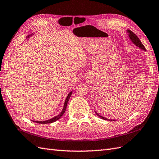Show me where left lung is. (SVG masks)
I'll use <instances>...</instances> for the list:
<instances>
[{"label": "left lung", "mask_w": 159, "mask_h": 159, "mask_svg": "<svg viewBox=\"0 0 159 159\" xmlns=\"http://www.w3.org/2000/svg\"><path fill=\"white\" fill-rule=\"evenodd\" d=\"M127 33H129V37L130 38V39L132 41L133 43H135L137 47H139V48L142 49V50H146L144 45L142 44V42H141V41L139 40V39L138 38V37H137V35L133 33V32H132L131 30H127ZM97 115L98 116V117H100L101 119L105 120H109V119H107L106 118H104V117H103V116L98 115V114H97Z\"/></svg>", "instance_id": "left-lung-1"}]
</instances>
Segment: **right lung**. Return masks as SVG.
Segmentation results:
<instances>
[{"instance_id": "add662e5", "label": "right lung", "mask_w": 159, "mask_h": 159, "mask_svg": "<svg viewBox=\"0 0 159 159\" xmlns=\"http://www.w3.org/2000/svg\"><path fill=\"white\" fill-rule=\"evenodd\" d=\"M30 36V35L28 36V38H29ZM71 94H72V92H70L69 94H68L67 97L66 98V100H65V104H64V107H63V109L62 110V111L61 112V114H60L59 115H58L57 116H55V117H54L53 118H51L50 120H46V121H33V122H36V123H39V124H48V123H52V122H56V120H58L61 118V116L65 114L66 108V105H67V103H68V101L69 100L70 96H71Z\"/></svg>"}]
</instances>
